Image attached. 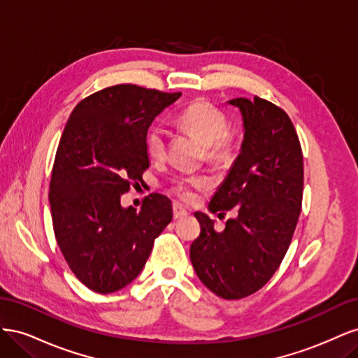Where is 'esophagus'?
I'll list each match as a JSON object with an SVG mask.
<instances>
[{
    "label": "esophagus",
    "mask_w": 358,
    "mask_h": 358,
    "mask_svg": "<svg viewBox=\"0 0 358 358\" xmlns=\"http://www.w3.org/2000/svg\"><path fill=\"white\" fill-rule=\"evenodd\" d=\"M187 215H188V212L185 210V208H183L182 204H179V203L173 204V218L180 220V218H183V216H187Z\"/></svg>",
    "instance_id": "esophagus-1"
}]
</instances>
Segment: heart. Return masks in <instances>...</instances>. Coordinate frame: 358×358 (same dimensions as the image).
I'll list each match as a JSON object with an SVG mask.
<instances>
[{
  "mask_svg": "<svg viewBox=\"0 0 358 358\" xmlns=\"http://www.w3.org/2000/svg\"><path fill=\"white\" fill-rule=\"evenodd\" d=\"M178 124L197 136L206 146V155L213 161L229 159L234 149V138L227 131V116L206 100H196L178 115ZM166 131L158 125L149 128L146 134V150L150 159L161 161L166 157ZM210 187V179L203 175L179 178L173 182L171 192L183 201L196 199V191Z\"/></svg>",
  "mask_w": 358,
  "mask_h": 358,
  "instance_id": "heart-1",
  "label": "heart"
}]
</instances>
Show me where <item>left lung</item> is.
<instances>
[{
    "mask_svg": "<svg viewBox=\"0 0 358 358\" xmlns=\"http://www.w3.org/2000/svg\"><path fill=\"white\" fill-rule=\"evenodd\" d=\"M243 117L241 154L209 203L212 213L231 210L222 231L196 212L201 231L189 249L201 282L216 296L254 294L273 276L294 234L303 197V154L288 115L264 99H234Z\"/></svg>",
    "mask_w": 358,
    "mask_h": 358,
    "instance_id": "1",
    "label": "left lung"
}]
</instances>
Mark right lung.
Here are the masks:
<instances>
[{
    "label": "right lung",
    "instance_id": "add662e5",
    "mask_svg": "<svg viewBox=\"0 0 358 358\" xmlns=\"http://www.w3.org/2000/svg\"><path fill=\"white\" fill-rule=\"evenodd\" d=\"M179 96L109 86L76 106L64 128L49 187L53 231L71 272L100 294L133 282L173 218L166 196L150 194L140 210L122 208L121 196L149 167L148 128Z\"/></svg>",
    "mask_w": 358,
    "mask_h": 358
}]
</instances>
